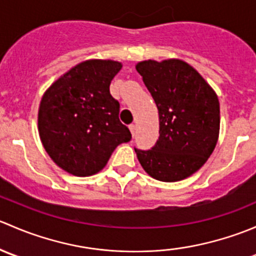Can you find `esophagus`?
I'll use <instances>...</instances> for the list:
<instances>
[{
    "label": "esophagus",
    "mask_w": 256,
    "mask_h": 256,
    "mask_svg": "<svg viewBox=\"0 0 256 256\" xmlns=\"http://www.w3.org/2000/svg\"><path fill=\"white\" fill-rule=\"evenodd\" d=\"M128 128H130V131H131V135H132V138H134V136H135L136 126H135V125H134V124H132V125H130V126H128Z\"/></svg>",
    "instance_id": "esophagus-1"
}]
</instances>
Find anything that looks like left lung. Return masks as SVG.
Returning <instances> with one entry per match:
<instances>
[{"instance_id": "8db88e82", "label": "left lung", "mask_w": 256, "mask_h": 256, "mask_svg": "<svg viewBox=\"0 0 256 256\" xmlns=\"http://www.w3.org/2000/svg\"><path fill=\"white\" fill-rule=\"evenodd\" d=\"M136 70L158 109L160 136L148 151L135 148L147 174L162 182L192 176L216 148L219 100L206 79L182 59L138 62Z\"/></svg>"}]
</instances>
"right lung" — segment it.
Returning <instances> with one entry per match:
<instances>
[{
	"label": "right lung",
	"instance_id": "obj_1",
	"mask_svg": "<svg viewBox=\"0 0 256 256\" xmlns=\"http://www.w3.org/2000/svg\"><path fill=\"white\" fill-rule=\"evenodd\" d=\"M122 64L89 59L59 76L43 94L38 132L54 164L68 174L88 177L106 166L114 150L131 140L118 120L120 104L110 82Z\"/></svg>",
	"mask_w": 256,
	"mask_h": 256
}]
</instances>
